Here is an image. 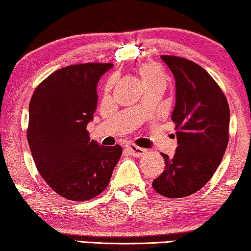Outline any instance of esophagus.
<instances>
[{
    "instance_id": "34e87169",
    "label": "esophagus",
    "mask_w": 251,
    "mask_h": 251,
    "mask_svg": "<svg viewBox=\"0 0 251 251\" xmlns=\"http://www.w3.org/2000/svg\"><path fill=\"white\" fill-rule=\"evenodd\" d=\"M126 149H128L130 155H132L134 157H141V156H144L146 152H147V150H146V149L139 148L134 145H128V146H126Z\"/></svg>"
}]
</instances>
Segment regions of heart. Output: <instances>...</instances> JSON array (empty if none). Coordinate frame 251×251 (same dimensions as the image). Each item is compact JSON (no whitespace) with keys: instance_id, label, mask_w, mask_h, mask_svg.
Masks as SVG:
<instances>
[{"instance_id":"1","label":"heart","mask_w":251,"mask_h":251,"mask_svg":"<svg viewBox=\"0 0 251 251\" xmlns=\"http://www.w3.org/2000/svg\"><path fill=\"white\" fill-rule=\"evenodd\" d=\"M141 82L144 86L150 85H165L167 84V76L165 75L158 65L156 64H144L139 69ZM113 85V80L111 79L106 84V91H109Z\"/></svg>"}]
</instances>
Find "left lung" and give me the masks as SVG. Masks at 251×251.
<instances>
[{"label":"left lung","instance_id":"left-lung-1","mask_svg":"<svg viewBox=\"0 0 251 251\" xmlns=\"http://www.w3.org/2000/svg\"><path fill=\"white\" fill-rule=\"evenodd\" d=\"M161 59L175 77L172 120L178 146L174 156L161 153L165 169L152 186L178 199L201 190L217 171L229 141L230 110L221 88L200 65L176 56Z\"/></svg>","mask_w":251,"mask_h":251}]
</instances>
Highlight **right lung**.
<instances>
[{
    "instance_id": "add662e5",
    "label": "right lung",
    "mask_w": 251,
    "mask_h": 251,
    "mask_svg": "<svg viewBox=\"0 0 251 251\" xmlns=\"http://www.w3.org/2000/svg\"><path fill=\"white\" fill-rule=\"evenodd\" d=\"M113 64L60 68L34 91L26 138L42 178L63 198L87 201L109 185L121 146L99 145L86 126L98 106V83Z\"/></svg>"
}]
</instances>
